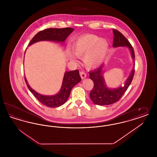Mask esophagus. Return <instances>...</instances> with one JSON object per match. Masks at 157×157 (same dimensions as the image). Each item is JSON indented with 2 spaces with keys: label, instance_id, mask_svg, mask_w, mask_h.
Returning a JSON list of instances; mask_svg holds the SVG:
<instances>
[{
  "label": "esophagus",
  "instance_id": "1",
  "mask_svg": "<svg viewBox=\"0 0 157 157\" xmlns=\"http://www.w3.org/2000/svg\"><path fill=\"white\" fill-rule=\"evenodd\" d=\"M80 75H81V78H82V79H85V78L86 77V73H85V72H83V71H82V72H80Z\"/></svg>",
  "mask_w": 157,
  "mask_h": 157
}]
</instances>
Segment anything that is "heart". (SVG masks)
<instances>
[{"label":"heart","mask_w":157,"mask_h":157,"mask_svg":"<svg viewBox=\"0 0 157 157\" xmlns=\"http://www.w3.org/2000/svg\"><path fill=\"white\" fill-rule=\"evenodd\" d=\"M109 49L106 40L92 34H87L78 38L72 45V51L77 56H84L83 62L88 68L99 67L105 59ZM69 58L73 59L72 55Z\"/></svg>","instance_id":"1"}]
</instances>
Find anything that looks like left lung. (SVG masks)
<instances>
[{"instance_id":"obj_1","label":"left lung","mask_w":157,"mask_h":157,"mask_svg":"<svg viewBox=\"0 0 157 157\" xmlns=\"http://www.w3.org/2000/svg\"><path fill=\"white\" fill-rule=\"evenodd\" d=\"M112 30L114 35L113 47L127 46L131 52L132 59L134 60V49L129 42L119 31L114 29ZM134 67L135 64H134V67L129 76L127 78L124 85L115 89H109L105 85L102 72L104 65H101L93 71H90L89 72L90 79L94 83V88L90 92V98L92 102L95 104L99 105H108L118 101L125 92L133 79L135 72Z\"/></svg>"}]
</instances>
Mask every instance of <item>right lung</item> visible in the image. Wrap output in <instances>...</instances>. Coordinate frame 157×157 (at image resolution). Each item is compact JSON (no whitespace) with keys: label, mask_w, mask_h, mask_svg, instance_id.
<instances>
[{"label":"right lung","mask_w":157,"mask_h":157,"mask_svg":"<svg viewBox=\"0 0 157 157\" xmlns=\"http://www.w3.org/2000/svg\"><path fill=\"white\" fill-rule=\"evenodd\" d=\"M74 30L71 28H65L60 29L49 28L42 30L32 38L29 46L43 40L54 41L63 44L67 36ZM25 80L28 89L41 104L48 107L55 108L64 104L67 102L72 88L81 81V78L78 70L66 72L64 74L59 92L52 96H46L37 93L29 85L26 78H25Z\"/></svg>","instance_id":"obj_1"}]
</instances>
